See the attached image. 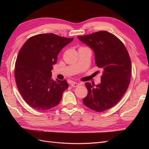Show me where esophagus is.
Instances as JSON below:
<instances>
[{"label": "esophagus", "instance_id": "obj_1", "mask_svg": "<svg viewBox=\"0 0 149 149\" xmlns=\"http://www.w3.org/2000/svg\"><path fill=\"white\" fill-rule=\"evenodd\" d=\"M80 83H76V82H71V86L72 87H77L78 86H79Z\"/></svg>", "mask_w": 149, "mask_h": 149}]
</instances>
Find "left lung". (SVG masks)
I'll return each instance as SVG.
<instances>
[{
  "label": "left lung",
  "mask_w": 149,
  "mask_h": 149,
  "mask_svg": "<svg viewBox=\"0 0 149 149\" xmlns=\"http://www.w3.org/2000/svg\"><path fill=\"white\" fill-rule=\"evenodd\" d=\"M91 48L96 66L102 71L101 83H86L88 95L84 104L93 111L102 112L114 106L127 91L131 77V61L120 40L107 31L78 36Z\"/></svg>",
  "instance_id": "obj_1"
}]
</instances>
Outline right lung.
Returning <instances> with one entry per match:
<instances>
[{
    "label": "right lung",
    "mask_w": 149,
    "mask_h": 149,
    "mask_svg": "<svg viewBox=\"0 0 149 149\" xmlns=\"http://www.w3.org/2000/svg\"><path fill=\"white\" fill-rule=\"evenodd\" d=\"M53 33H42L29 38L18 54L15 78L18 89L31 107L45 111L60 103L68 88L66 80L54 81L53 65L58 53L73 40Z\"/></svg>",
    "instance_id": "add662e5"
}]
</instances>
